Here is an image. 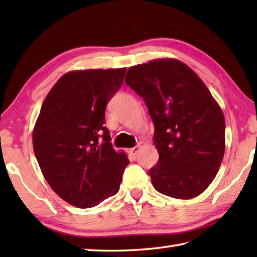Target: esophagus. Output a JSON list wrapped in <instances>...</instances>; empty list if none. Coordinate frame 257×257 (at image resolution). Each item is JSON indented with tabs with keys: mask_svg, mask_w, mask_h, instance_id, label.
<instances>
[{
	"mask_svg": "<svg viewBox=\"0 0 257 257\" xmlns=\"http://www.w3.org/2000/svg\"><path fill=\"white\" fill-rule=\"evenodd\" d=\"M139 150H141V145H136L135 147H133V149H130L129 152H130V154L134 156V158H136Z\"/></svg>",
	"mask_w": 257,
	"mask_h": 257,
	"instance_id": "34e87169",
	"label": "esophagus"
}]
</instances>
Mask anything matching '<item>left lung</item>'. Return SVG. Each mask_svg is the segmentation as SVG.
<instances>
[{
  "instance_id": "left-lung-1",
  "label": "left lung",
  "mask_w": 257,
  "mask_h": 257,
  "mask_svg": "<svg viewBox=\"0 0 257 257\" xmlns=\"http://www.w3.org/2000/svg\"><path fill=\"white\" fill-rule=\"evenodd\" d=\"M125 84L145 101L159 162L149 171L167 196L189 199L214 179L225 149L223 112L196 73L176 59L129 68Z\"/></svg>"
}]
</instances>
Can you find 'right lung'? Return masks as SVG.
Masks as SVG:
<instances>
[{
    "label": "right lung",
    "mask_w": 257,
    "mask_h": 257,
    "mask_svg": "<svg viewBox=\"0 0 257 257\" xmlns=\"http://www.w3.org/2000/svg\"><path fill=\"white\" fill-rule=\"evenodd\" d=\"M125 71L66 73L47 94L35 123L34 153L43 176L76 207L96 206L118 193L129 164L125 153L113 150L104 125L106 104L123 84Z\"/></svg>",
    "instance_id": "obj_1"
}]
</instances>
